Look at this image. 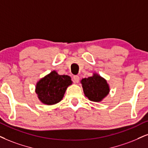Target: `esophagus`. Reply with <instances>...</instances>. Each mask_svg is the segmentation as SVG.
<instances>
[{"label":"esophagus","instance_id":"esophagus-1","mask_svg":"<svg viewBox=\"0 0 148 148\" xmlns=\"http://www.w3.org/2000/svg\"><path fill=\"white\" fill-rule=\"evenodd\" d=\"M73 79L74 82H75V83H78V82H79V76H78V75H74L73 77Z\"/></svg>","mask_w":148,"mask_h":148}]
</instances>
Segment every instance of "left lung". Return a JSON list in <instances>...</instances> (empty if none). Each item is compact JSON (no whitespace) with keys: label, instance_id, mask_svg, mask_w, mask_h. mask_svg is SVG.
<instances>
[{"label":"left lung","instance_id":"8db88e82","mask_svg":"<svg viewBox=\"0 0 148 148\" xmlns=\"http://www.w3.org/2000/svg\"><path fill=\"white\" fill-rule=\"evenodd\" d=\"M80 82L85 96L91 101H101L110 92L106 80L97 73L88 78H83Z\"/></svg>","mask_w":148,"mask_h":148}]
</instances>
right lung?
Returning a JSON list of instances; mask_svg holds the SVG:
<instances>
[{
    "label": "right lung",
    "mask_w": 148,
    "mask_h": 148,
    "mask_svg": "<svg viewBox=\"0 0 148 148\" xmlns=\"http://www.w3.org/2000/svg\"><path fill=\"white\" fill-rule=\"evenodd\" d=\"M72 83L69 76L60 75L56 71H53L38 82L36 93L44 104L54 105L63 99L66 90Z\"/></svg>",
    "instance_id": "right-lung-1"
}]
</instances>
